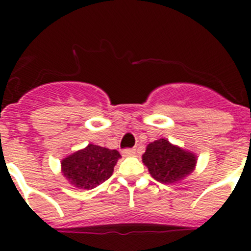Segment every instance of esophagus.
Returning a JSON list of instances; mask_svg holds the SVG:
<instances>
[{"label": "esophagus", "mask_w": 251, "mask_h": 251, "mask_svg": "<svg viewBox=\"0 0 251 251\" xmlns=\"http://www.w3.org/2000/svg\"><path fill=\"white\" fill-rule=\"evenodd\" d=\"M123 154L125 156H133L136 154V149L135 148H126L123 151Z\"/></svg>", "instance_id": "esophagus-1"}]
</instances>
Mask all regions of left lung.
Segmentation results:
<instances>
[{"instance_id":"obj_1","label":"left lung","mask_w":251,"mask_h":251,"mask_svg":"<svg viewBox=\"0 0 251 251\" xmlns=\"http://www.w3.org/2000/svg\"><path fill=\"white\" fill-rule=\"evenodd\" d=\"M142 160L156 181L174 183L193 171L197 159L189 151L161 138L147 147Z\"/></svg>"}]
</instances>
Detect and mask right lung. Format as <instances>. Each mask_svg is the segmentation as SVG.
<instances>
[{
	"label": "right lung",
	"mask_w": 251,
	"mask_h": 251,
	"mask_svg": "<svg viewBox=\"0 0 251 251\" xmlns=\"http://www.w3.org/2000/svg\"><path fill=\"white\" fill-rule=\"evenodd\" d=\"M120 154L115 149L88 144L62 161L64 176L75 187L83 189L95 188L107 181L114 171Z\"/></svg>",
	"instance_id": "add662e5"
}]
</instances>
